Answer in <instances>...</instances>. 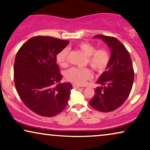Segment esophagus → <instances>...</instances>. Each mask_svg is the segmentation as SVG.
<instances>
[{
    "label": "esophagus",
    "mask_w": 150,
    "mask_h": 150,
    "mask_svg": "<svg viewBox=\"0 0 150 150\" xmlns=\"http://www.w3.org/2000/svg\"><path fill=\"white\" fill-rule=\"evenodd\" d=\"M73 88L75 89H78L79 88H80V86L76 85H73Z\"/></svg>",
    "instance_id": "esophagus-1"
}]
</instances>
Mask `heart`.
Returning <instances> with one entry per match:
<instances>
[{
  "label": "heart",
  "mask_w": 150,
  "mask_h": 150,
  "mask_svg": "<svg viewBox=\"0 0 150 150\" xmlns=\"http://www.w3.org/2000/svg\"><path fill=\"white\" fill-rule=\"evenodd\" d=\"M78 47L87 56L86 62L96 71H102L108 66L110 56L107 49H96L94 45L86 42L79 43ZM69 54L68 48H64L57 54V61L61 66L66 67L68 65ZM65 76L67 81L79 85H85L86 82L93 76L91 69L88 67H71L65 72Z\"/></svg>",
  "instance_id": "heart-1"
}]
</instances>
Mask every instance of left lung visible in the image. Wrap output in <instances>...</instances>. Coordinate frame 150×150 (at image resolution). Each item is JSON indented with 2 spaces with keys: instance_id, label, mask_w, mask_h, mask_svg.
<instances>
[{
  "instance_id": "1",
  "label": "left lung",
  "mask_w": 150,
  "mask_h": 150,
  "mask_svg": "<svg viewBox=\"0 0 150 150\" xmlns=\"http://www.w3.org/2000/svg\"><path fill=\"white\" fill-rule=\"evenodd\" d=\"M110 48V59L106 71L98 79L102 85L95 90L89 104L101 112H110L122 106L130 95L134 82L131 57L124 45L114 37L97 35Z\"/></svg>"
}]
</instances>
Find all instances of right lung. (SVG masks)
Wrapping results in <instances>:
<instances>
[{"label":"right lung","mask_w":150,"mask_h":150,"mask_svg":"<svg viewBox=\"0 0 150 150\" xmlns=\"http://www.w3.org/2000/svg\"><path fill=\"white\" fill-rule=\"evenodd\" d=\"M69 41L49 36H35L20 47L13 67L15 86L23 103L36 114L53 117L66 107L72 89L61 83L57 55Z\"/></svg>","instance_id":"1"}]
</instances>
